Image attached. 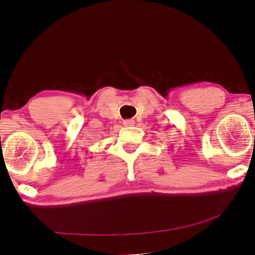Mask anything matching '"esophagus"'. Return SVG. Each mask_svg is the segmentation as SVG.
I'll return each mask as SVG.
<instances>
[{"label":"esophagus","instance_id":"1","mask_svg":"<svg viewBox=\"0 0 255 255\" xmlns=\"http://www.w3.org/2000/svg\"><path fill=\"white\" fill-rule=\"evenodd\" d=\"M135 125V121L132 119H128V120H125L124 121V126L126 127H130V126H134Z\"/></svg>","mask_w":255,"mask_h":255}]
</instances>
